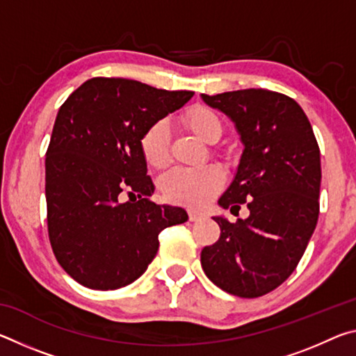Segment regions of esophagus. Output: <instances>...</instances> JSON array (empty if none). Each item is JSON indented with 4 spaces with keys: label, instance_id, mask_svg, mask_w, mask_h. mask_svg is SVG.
Masks as SVG:
<instances>
[{
    "label": "esophagus",
    "instance_id": "obj_1",
    "mask_svg": "<svg viewBox=\"0 0 356 356\" xmlns=\"http://www.w3.org/2000/svg\"><path fill=\"white\" fill-rule=\"evenodd\" d=\"M204 216H206V213L200 212V210H188V220L190 221H200L202 220Z\"/></svg>",
    "mask_w": 356,
    "mask_h": 356
}]
</instances>
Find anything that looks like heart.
I'll use <instances>...</instances> for the list:
<instances>
[{
  "instance_id": "b5f03b06",
  "label": "heart",
  "mask_w": 356,
  "mask_h": 356,
  "mask_svg": "<svg viewBox=\"0 0 356 356\" xmlns=\"http://www.w3.org/2000/svg\"><path fill=\"white\" fill-rule=\"evenodd\" d=\"M184 124L206 143H215L221 136L222 124L213 110L204 105L188 108L182 116ZM171 134L166 120H156L141 136V154L152 168H163L170 161ZM225 185V172L218 166L172 168L159 180L161 195L172 204L202 207Z\"/></svg>"
}]
</instances>
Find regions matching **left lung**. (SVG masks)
Returning <instances> with one entry per match:
<instances>
[{"label": "left lung", "mask_w": 356, "mask_h": 356, "mask_svg": "<svg viewBox=\"0 0 356 356\" xmlns=\"http://www.w3.org/2000/svg\"><path fill=\"white\" fill-rule=\"evenodd\" d=\"M201 97L236 124L245 146L218 204L250 210L237 222L213 216L221 234L202 250V270L227 293L262 297L292 275L316 229L321 150L305 111L284 94L240 89Z\"/></svg>", "instance_id": "8db88e82"}]
</instances>
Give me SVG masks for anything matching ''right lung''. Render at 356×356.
Instances as JSON below:
<instances>
[{
  "instance_id": "add662e5",
  "label": "right lung",
  "mask_w": 356,
  "mask_h": 356,
  "mask_svg": "<svg viewBox=\"0 0 356 356\" xmlns=\"http://www.w3.org/2000/svg\"><path fill=\"white\" fill-rule=\"evenodd\" d=\"M193 94L97 76L59 108L45 159L48 237L59 265L84 287L131 284L159 251V234L188 220L184 209L150 201L155 186L140 143Z\"/></svg>"
}]
</instances>
